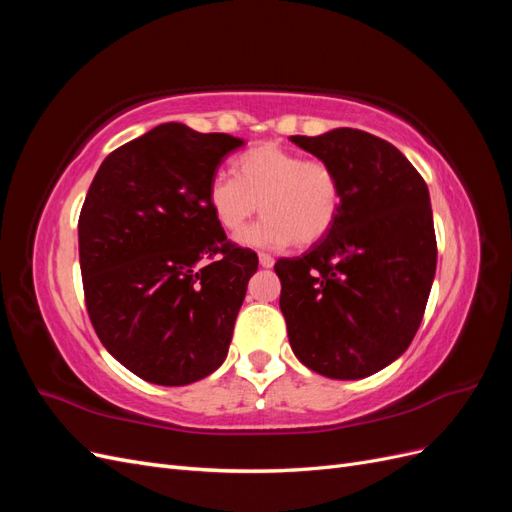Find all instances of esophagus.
<instances>
[{
  "instance_id": "1",
  "label": "esophagus",
  "mask_w": 512,
  "mask_h": 512,
  "mask_svg": "<svg viewBox=\"0 0 512 512\" xmlns=\"http://www.w3.org/2000/svg\"><path fill=\"white\" fill-rule=\"evenodd\" d=\"M258 260H260V267H265V269H269V267H273V256H269V254H258Z\"/></svg>"
}]
</instances>
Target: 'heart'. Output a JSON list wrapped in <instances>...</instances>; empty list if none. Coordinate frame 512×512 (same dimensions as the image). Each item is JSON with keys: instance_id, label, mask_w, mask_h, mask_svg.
<instances>
[{"instance_id": "1", "label": "heart", "mask_w": 512, "mask_h": 512, "mask_svg": "<svg viewBox=\"0 0 512 512\" xmlns=\"http://www.w3.org/2000/svg\"><path fill=\"white\" fill-rule=\"evenodd\" d=\"M218 224L237 235L258 211L267 215L239 237L254 247H309L329 235L342 211V179L320 158L260 143L237 158L235 177L215 175L207 190Z\"/></svg>"}]
</instances>
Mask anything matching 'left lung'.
Masks as SVG:
<instances>
[{
  "label": "left lung",
  "instance_id": "left-lung-1",
  "mask_svg": "<svg viewBox=\"0 0 512 512\" xmlns=\"http://www.w3.org/2000/svg\"><path fill=\"white\" fill-rule=\"evenodd\" d=\"M290 141L342 179L329 235L275 262L290 346L316 374L359 380L404 354L421 327L438 260L427 183L397 147L363 130Z\"/></svg>",
  "mask_w": 512,
  "mask_h": 512
}]
</instances>
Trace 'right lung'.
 <instances>
[{
    "label": "right lung",
    "instance_id": "add662e5",
    "mask_svg": "<svg viewBox=\"0 0 512 512\" xmlns=\"http://www.w3.org/2000/svg\"><path fill=\"white\" fill-rule=\"evenodd\" d=\"M243 145L162 123L108 153L79 215L85 305L132 374L181 386L218 369L258 256L209 207L220 164Z\"/></svg>",
    "mask_w": 512,
    "mask_h": 512
}]
</instances>
